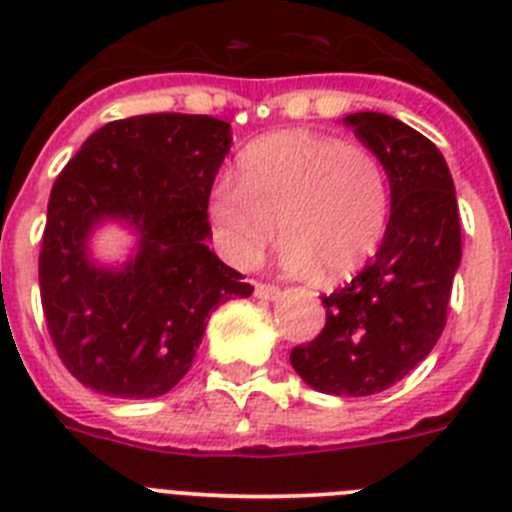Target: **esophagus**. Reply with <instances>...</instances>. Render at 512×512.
Segmentation results:
<instances>
[{
  "label": "esophagus",
  "mask_w": 512,
  "mask_h": 512,
  "mask_svg": "<svg viewBox=\"0 0 512 512\" xmlns=\"http://www.w3.org/2000/svg\"><path fill=\"white\" fill-rule=\"evenodd\" d=\"M256 297H259V300H264V302L277 300L279 287H274V284H256Z\"/></svg>",
  "instance_id": "obj_1"
}]
</instances>
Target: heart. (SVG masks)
Segmentation results:
<instances>
[{"label": "heart", "instance_id": "obj_1", "mask_svg": "<svg viewBox=\"0 0 512 512\" xmlns=\"http://www.w3.org/2000/svg\"><path fill=\"white\" fill-rule=\"evenodd\" d=\"M238 184L212 189L217 246L235 266H253L279 230L284 261L328 279L359 271L377 253L390 220V182L366 146L312 130H279L238 156Z\"/></svg>", "mask_w": 512, "mask_h": 512}]
</instances>
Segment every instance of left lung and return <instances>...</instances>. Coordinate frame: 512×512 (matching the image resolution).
Instances as JSON below:
<instances>
[{"label":"left lung","instance_id":"8db88e82","mask_svg":"<svg viewBox=\"0 0 512 512\" xmlns=\"http://www.w3.org/2000/svg\"><path fill=\"white\" fill-rule=\"evenodd\" d=\"M390 179V223L379 251L343 289L323 297L325 328L289 361L312 390L384 392L431 354L446 325L461 264L454 179L431 140L382 112L343 117Z\"/></svg>","mask_w":512,"mask_h":512}]
</instances>
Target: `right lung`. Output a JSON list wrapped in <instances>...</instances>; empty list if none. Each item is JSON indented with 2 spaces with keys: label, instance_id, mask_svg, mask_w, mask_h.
<instances>
[{
  "label": "right lung",
  "instance_id": "right-lung-1",
  "mask_svg": "<svg viewBox=\"0 0 512 512\" xmlns=\"http://www.w3.org/2000/svg\"><path fill=\"white\" fill-rule=\"evenodd\" d=\"M230 122L138 115L107 122L58 174L40 248V300L58 356L84 387L151 400L192 366L217 305L251 284L207 248V202ZM104 222L136 235L122 265L88 243Z\"/></svg>",
  "mask_w": 512,
  "mask_h": 512
}]
</instances>
